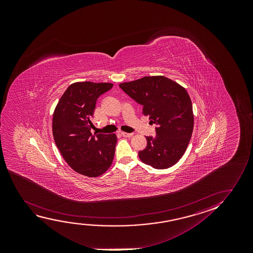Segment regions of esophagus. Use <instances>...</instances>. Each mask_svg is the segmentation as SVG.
I'll return each mask as SVG.
<instances>
[{"mask_svg":"<svg viewBox=\"0 0 253 253\" xmlns=\"http://www.w3.org/2000/svg\"><path fill=\"white\" fill-rule=\"evenodd\" d=\"M120 134H121V135H123V136H125V137H129V136H131V135H133L132 133H127V132H121Z\"/></svg>","mask_w":253,"mask_h":253,"instance_id":"34e87169","label":"esophagus"}]
</instances>
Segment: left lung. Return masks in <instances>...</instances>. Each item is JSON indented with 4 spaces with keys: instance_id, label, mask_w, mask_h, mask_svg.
I'll return each mask as SVG.
<instances>
[{
    "instance_id": "1",
    "label": "left lung",
    "mask_w": 253,
    "mask_h": 253,
    "mask_svg": "<svg viewBox=\"0 0 253 253\" xmlns=\"http://www.w3.org/2000/svg\"><path fill=\"white\" fill-rule=\"evenodd\" d=\"M119 86L142 104V114L157 125L156 136H146L147 147L139 151L140 160L157 169L178 163L194 129L192 101L186 89L164 76L143 77Z\"/></svg>"
}]
</instances>
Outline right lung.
Here are the masks:
<instances>
[{"instance_id":"obj_1","label":"right lung","mask_w":253,"mask_h":253,"mask_svg":"<svg viewBox=\"0 0 253 253\" xmlns=\"http://www.w3.org/2000/svg\"><path fill=\"white\" fill-rule=\"evenodd\" d=\"M113 86L111 83L76 82L60 97L52 115V135L59 152L77 173L100 176L111 166L117 144L116 134L90 133L97 98Z\"/></svg>"}]
</instances>
